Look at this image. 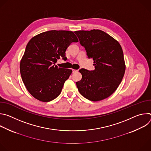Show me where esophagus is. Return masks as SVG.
I'll return each mask as SVG.
<instances>
[{
  "label": "esophagus",
  "instance_id": "34e87169",
  "mask_svg": "<svg viewBox=\"0 0 151 151\" xmlns=\"http://www.w3.org/2000/svg\"><path fill=\"white\" fill-rule=\"evenodd\" d=\"M78 72V70H76V69H72V72L73 73H75V72Z\"/></svg>",
  "mask_w": 151,
  "mask_h": 151
}]
</instances>
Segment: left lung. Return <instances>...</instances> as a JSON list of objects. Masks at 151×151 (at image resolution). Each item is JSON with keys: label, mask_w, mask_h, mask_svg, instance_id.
<instances>
[{"label": "left lung", "mask_w": 151, "mask_h": 151, "mask_svg": "<svg viewBox=\"0 0 151 151\" xmlns=\"http://www.w3.org/2000/svg\"><path fill=\"white\" fill-rule=\"evenodd\" d=\"M79 38L89 58H93L94 70H79L81 81L76 86L81 94L91 101H97L109 97L121 82L125 70L124 54L119 42L100 30H79Z\"/></svg>", "instance_id": "8db88e82"}]
</instances>
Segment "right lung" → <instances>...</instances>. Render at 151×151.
<instances>
[{"instance_id":"right-lung-1","label":"right lung","mask_w":151,"mask_h":151,"mask_svg":"<svg viewBox=\"0 0 151 151\" xmlns=\"http://www.w3.org/2000/svg\"><path fill=\"white\" fill-rule=\"evenodd\" d=\"M78 39L73 32L50 30L33 37L28 42L20 61V73L30 94L37 100L48 102L57 97L72 70L58 68L61 57Z\"/></svg>"}]
</instances>
